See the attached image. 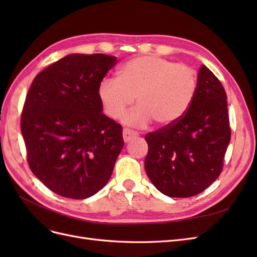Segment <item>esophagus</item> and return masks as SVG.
Wrapping results in <instances>:
<instances>
[{"label":"esophagus","instance_id":"obj_1","mask_svg":"<svg viewBox=\"0 0 257 257\" xmlns=\"http://www.w3.org/2000/svg\"><path fill=\"white\" fill-rule=\"evenodd\" d=\"M122 135H123V141L125 143H128L131 142L132 139H134L138 136V134L136 133V132L132 131V130H128V128H124L123 132H122Z\"/></svg>","mask_w":257,"mask_h":257}]
</instances>
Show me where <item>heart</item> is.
Instances as JSON below:
<instances>
[{
    "label": "heart",
    "instance_id": "obj_1",
    "mask_svg": "<svg viewBox=\"0 0 257 257\" xmlns=\"http://www.w3.org/2000/svg\"><path fill=\"white\" fill-rule=\"evenodd\" d=\"M197 89L193 67L157 57L144 56L124 64L119 78L106 77L98 85V97L106 114L118 119L134 102L137 107L123 122L137 127L152 120L165 126L178 121L189 109Z\"/></svg>",
    "mask_w": 257,
    "mask_h": 257
}]
</instances>
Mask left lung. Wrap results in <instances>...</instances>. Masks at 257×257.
I'll return each instance as SVG.
<instances>
[{"mask_svg": "<svg viewBox=\"0 0 257 257\" xmlns=\"http://www.w3.org/2000/svg\"><path fill=\"white\" fill-rule=\"evenodd\" d=\"M226 99L220 80L201 65L188 111L175 123L146 135V173L164 195H197L220 176L230 142Z\"/></svg>", "mask_w": 257, "mask_h": 257, "instance_id": "obj_1", "label": "left lung"}]
</instances>
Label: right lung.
<instances>
[{"mask_svg":"<svg viewBox=\"0 0 257 257\" xmlns=\"http://www.w3.org/2000/svg\"><path fill=\"white\" fill-rule=\"evenodd\" d=\"M116 63L102 53L68 54L31 84L20 122L29 166L58 195L88 198L112 174L122 126L102 112L98 85Z\"/></svg>","mask_w":257,"mask_h":257,"instance_id":"right-lung-1","label":"right lung"}]
</instances>
